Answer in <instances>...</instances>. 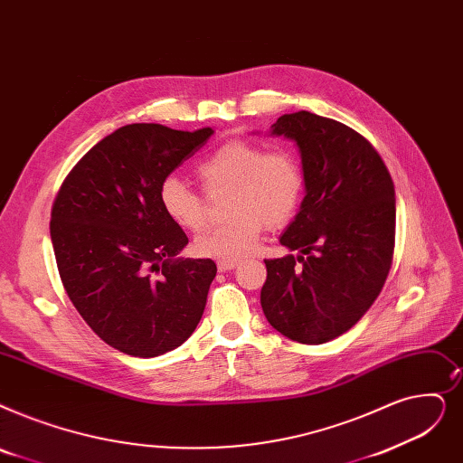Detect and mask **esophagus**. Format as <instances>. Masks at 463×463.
<instances>
[{"label": "esophagus", "instance_id": "obj_1", "mask_svg": "<svg viewBox=\"0 0 463 463\" xmlns=\"http://www.w3.org/2000/svg\"><path fill=\"white\" fill-rule=\"evenodd\" d=\"M236 265H238L236 260H217L219 272H229V270H232Z\"/></svg>", "mask_w": 463, "mask_h": 463}]
</instances>
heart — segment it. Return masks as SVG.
Here are the masks:
<instances>
[{"label":"heart","instance_id":"1","mask_svg":"<svg viewBox=\"0 0 463 463\" xmlns=\"http://www.w3.org/2000/svg\"><path fill=\"white\" fill-rule=\"evenodd\" d=\"M208 194L229 191L227 223L194 240L198 255L236 260L251 253L263 227L279 229L295 217L305 194V174L288 149H267L250 139L221 144L194 168ZM163 212L177 227L200 232L208 225L206 200L177 177L158 189Z\"/></svg>","mask_w":463,"mask_h":463}]
</instances>
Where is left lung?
<instances>
[{"instance_id": "8db88e82", "label": "left lung", "mask_w": 463, "mask_h": 463, "mask_svg": "<svg viewBox=\"0 0 463 463\" xmlns=\"http://www.w3.org/2000/svg\"><path fill=\"white\" fill-rule=\"evenodd\" d=\"M272 134L295 139L307 196L279 244L300 255L265 259L260 307L300 345L350 331L373 307L392 269L395 191L367 137L310 111L281 115Z\"/></svg>"}]
</instances>
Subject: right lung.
<instances>
[{"mask_svg": "<svg viewBox=\"0 0 463 463\" xmlns=\"http://www.w3.org/2000/svg\"><path fill=\"white\" fill-rule=\"evenodd\" d=\"M212 128L127 125L71 168L51 210L62 286L87 326L134 357L163 355L203 317L217 267L175 257L189 238L163 212L160 184L203 147Z\"/></svg>", "mask_w": 463, "mask_h": 463, "instance_id": "add662e5", "label": "right lung"}]
</instances>
